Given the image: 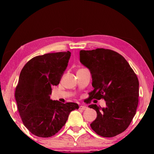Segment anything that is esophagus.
I'll list each match as a JSON object with an SVG mask.
<instances>
[{
	"instance_id": "34e87169",
	"label": "esophagus",
	"mask_w": 154,
	"mask_h": 154,
	"mask_svg": "<svg viewBox=\"0 0 154 154\" xmlns=\"http://www.w3.org/2000/svg\"><path fill=\"white\" fill-rule=\"evenodd\" d=\"M79 109L80 110H86V109H88V106L81 105V106H79Z\"/></svg>"
}]
</instances>
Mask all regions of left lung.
<instances>
[{"label":"left lung","mask_w":154,"mask_h":154,"mask_svg":"<svg viewBox=\"0 0 154 154\" xmlns=\"http://www.w3.org/2000/svg\"><path fill=\"white\" fill-rule=\"evenodd\" d=\"M80 62L90 70L94 90L88 99L104 98L105 107L89 105L97 117L90 124L96 134L113 137L126 130L133 119L139 103V83L126 59L113 50H81Z\"/></svg>","instance_id":"1"}]
</instances>
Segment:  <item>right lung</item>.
I'll use <instances>...</instances> for the list:
<instances>
[{
  "label": "right lung",
  "mask_w": 154,
  "mask_h": 154,
  "mask_svg": "<svg viewBox=\"0 0 154 154\" xmlns=\"http://www.w3.org/2000/svg\"><path fill=\"white\" fill-rule=\"evenodd\" d=\"M71 54L68 51L36 56L21 71L15 100L23 124L35 136H54L66 124L70 113L79 109L77 103L50 98L51 87L59 84Z\"/></svg>",
  "instance_id": "add662e5"
}]
</instances>
